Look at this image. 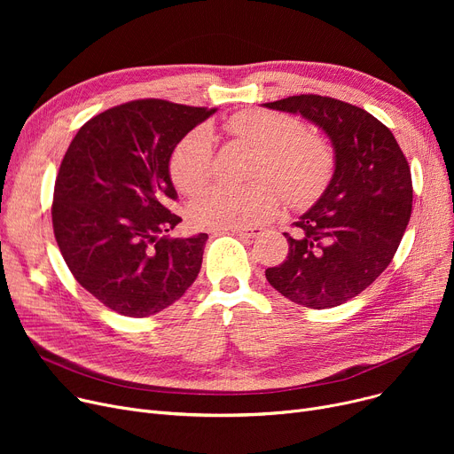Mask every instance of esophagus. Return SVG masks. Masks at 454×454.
<instances>
[{"label":"esophagus","instance_id":"1","mask_svg":"<svg viewBox=\"0 0 454 454\" xmlns=\"http://www.w3.org/2000/svg\"><path fill=\"white\" fill-rule=\"evenodd\" d=\"M228 231L239 235V237H245V239H254V237H259L261 233H263V228L252 226V228H235V230H228Z\"/></svg>","mask_w":454,"mask_h":454}]
</instances>
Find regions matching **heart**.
I'll use <instances>...</instances> for the list:
<instances>
[{"label":"heart","instance_id":"heart-1","mask_svg":"<svg viewBox=\"0 0 454 454\" xmlns=\"http://www.w3.org/2000/svg\"><path fill=\"white\" fill-rule=\"evenodd\" d=\"M224 130L259 153L254 165V178L259 182L245 189L206 191L189 209V219L197 228L255 226L274 217L283 197L294 207L311 204L333 176L335 156L331 145L322 136L307 132L293 115L250 108L233 114ZM169 173L184 195H195L207 185L213 175V137L206 127L189 132L175 147Z\"/></svg>","mask_w":454,"mask_h":454}]
</instances>
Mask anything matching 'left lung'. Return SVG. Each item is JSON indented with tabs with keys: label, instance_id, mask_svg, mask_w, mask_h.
Listing matches in <instances>:
<instances>
[{
	"label": "left lung",
	"instance_id": "1",
	"mask_svg": "<svg viewBox=\"0 0 454 454\" xmlns=\"http://www.w3.org/2000/svg\"><path fill=\"white\" fill-rule=\"evenodd\" d=\"M267 108L300 114L335 149V173L320 200L283 233L289 255L267 269L272 287L311 309L337 307L383 274L412 213V176L388 127L366 110L324 95H293Z\"/></svg>",
	"mask_w": 454,
	"mask_h": 454
}]
</instances>
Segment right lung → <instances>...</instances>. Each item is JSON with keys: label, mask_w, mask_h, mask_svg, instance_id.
<instances>
[{"label": "right lung", "mask_w": 454, "mask_h": 454, "mask_svg": "<svg viewBox=\"0 0 454 454\" xmlns=\"http://www.w3.org/2000/svg\"><path fill=\"white\" fill-rule=\"evenodd\" d=\"M215 108L137 99L86 121L64 154L53 231L67 269L112 311L145 318L184 296L200 272L207 233L163 235L182 219L169 160Z\"/></svg>", "instance_id": "add662e5"}]
</instances>
